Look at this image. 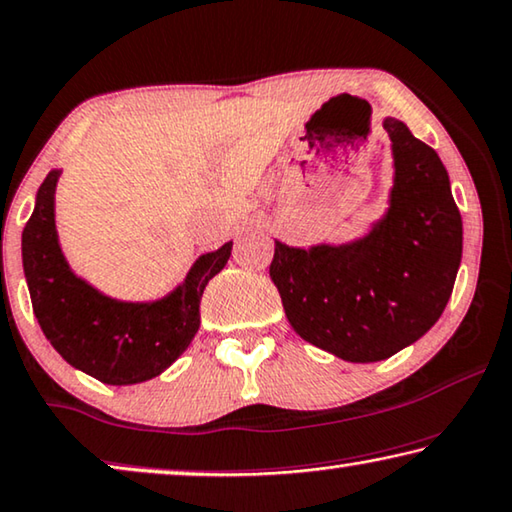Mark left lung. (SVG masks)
Listing matches in <instances>:
<instances>
[{"mask_svg": "<svg viewBox=\"0 0 512 512\" xmlns=\"http://www.w3.org/2000/svg\"><path fill=\"white\" fill-rule=\"evenodd\" d=\"M388 207L360 238L311 247L274 240L270 277L291 328L348 362H379L439 321L462 263V217L439 154L385 117Z\"/></svg>", "mask_w": 512, "mask_h": 512, "instance_id": "left-lung-1", "label": "left lung"}]
</instances>
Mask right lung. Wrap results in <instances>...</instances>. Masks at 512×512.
Masks as SVG:
<instances>
[{
  "label": "right lung",
  "mask_w": 512,
  "mask_h": 512,
  "mask_svg": "<svg viewBox=\"0 0 512 512\" xmlns=\"http://www.w3.org/2000/svg\"><path fill=\"white\" fill-rule=\"evenodd\" d=\"M62 170L36 191L22 231V270L43 335L71 367L108 385L150 381L187 351L201 325V298L231 258L233 240L201 254L164 298L117 300L78 277L66 261L55 224Z\"/></svg>",
  "instance_id": "obj_1"
}]
</instances>
